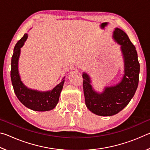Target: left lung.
Segmentation results:
<instances>
[{"label":"left lung","mask_w":150,"mask_h":150,"mask_svg":"<svg viewBox=\"0 0 150 150\" xmlns=\"http://www.w3.org/2000/svg\"><path fill=\"white\" fill-rule=\"evenodd\" d=\"M112 37L120 45L124 60V74L120 82L105 87L99 93L91 85L88 74L83 73L85 105L91 112L98 116H110L118 113L130 103L138 85L139 63L135 46L128 35L118 28L114 30Z\"/></svg>","instance_id":"8db88e82"}]
</instances>
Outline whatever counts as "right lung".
<instances>
[{
  "instance_id": "obj_1",
  "label": "right lung",
  "mask_w": 150,
  "mask_h": 150,
  "mask_svg": "<svg viewBox=\"0 0 150 150\" xmlns=\"http://www.w3.org/2000/svg\"><path fill=\"white\" fill-rule=\"evenodd\" d=\"M27 38L28 34H25L14 47L11 59L12 84L17 98L26 107L34 111H49L54 109L58 103L65 77L62 79L60 83L50 91H40L27 87L21 81L18 71L20 49L24 45Z\"/></svg>"
}]
</instances>
